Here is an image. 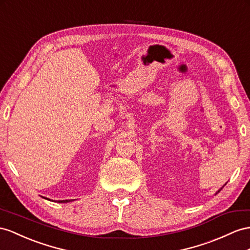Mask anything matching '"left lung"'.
Returning <instances> with one entry per match:
<instances>
[{
  "mask_svg": "<svg viewBox=\"0 0 250 250\" xmlns=\"http://www.w3.org/2000/svg\"><path fill=\"white\" fill-rule=\"evenodd\" d=\"M221 190H222V188H221V189H220V190H219V191H217V192H220V191H221Z\"/></svg>",
  "mask_w": 250,
  "mask_h": 250,
  "instance_id": "obj_1",
  "label": "left lung"
}]
</instances>
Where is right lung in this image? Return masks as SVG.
Masks as SVG:
<instances>
[{"label": "right lung", "mask_w": 250, "mask_h": 250, "mask_svg": "<svg viewBox=\"0 0 250 250\" xmlns=\"http://www.w3.org/2000/svg\"><path fill=\"white\" fill-rule=\"evenodd\" d=\"M69 201H73V200H65V201H59L58 203H67V202H69Z\"/></svg>", "instance_id": "1"}]
</instances>
